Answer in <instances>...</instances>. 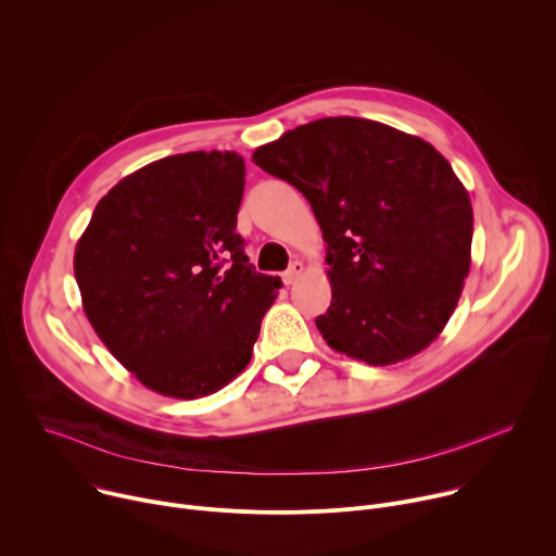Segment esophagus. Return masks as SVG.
<instances>
[{
    "label": "esophagus",
    "instance_id": "obj_1",
    "mask_svg": "<svg viewBox=\"0 0 556 556\" xmlns=\"http://www.w3.org/2000/svg\"><path fill=\"white\" fill-rule=\"evenodd\" d=\"M303 270H305L303 262H292V264H290V268L283 273V283H286V286L294 283V281L301 277V273H303Z\"/></svg>",
    "mask_w": 556,
    "mask_h": 556
}]
</instances>
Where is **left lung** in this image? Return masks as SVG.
I'll list each match as a JSON object with an SVG mask.
<instances>
[{
  "label": "left lung",
  "instance_id": "obj_1",
  "mask_svg": "<svg viewBox=\"0 0 556 556\" xmlns=\"http://www.w3.org/2000/svg\"><path fill=\"white\" fill-rule=\"evenodd\" d=\"M253 163L296 187L324 230L326 343L369 365L429 348L470 268L472 206L446 157L389 125L337 116L262 144Z\"/></svg>",
  "mask_w": 556,
  "mask_h": 556
}]
</instances>
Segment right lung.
<instances>
[{
  "label": "right lung",
  "mask_w": 556,
  "mask_h": 556,
  "mask_svg": "<svg viewBox=\"0 0 556 556\" xmlns=\"http://www.w3.org/2000/svg\"><path fill=\"white\" fill-rule=\"evenodd\" d=\"M244 176L235 151L167 155L112 187L76 242L88 321L169 399H202L244 371L281 288L253 270L235 232Z\"/></svg>",
  "instance_id": "add662e5"
}]
</instances>
